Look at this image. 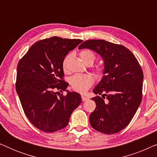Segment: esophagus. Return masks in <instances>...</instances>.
Returning <instances> with one entry per match:
<instances>
[{
	"label": "esophagus",
	"instance_id": "esophagus-1",
	"mask_svg": "<svg viewBox=\"0 0 157 157\" xmlns=\"http://www.w3.org/2000/svg\"><path fill=\"white\" fill-rule=\"evenodd\" d=\"M81 98H82L83 101H85L89 100V97H87V96H84V95L81 96Z\"/></svg>",
	"mask_w": 157,
	"mask_h": 157
}]
</instances>
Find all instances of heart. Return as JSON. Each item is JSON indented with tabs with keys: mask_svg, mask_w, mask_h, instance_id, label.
I'll return each mask as SVG.
<instances>
[{
	"mask_svg": "<svg viewBox=\"0 0 157 157\" xmlns=\"http://www.w3.org/2000/svg\"><path fill=\"white\" fill-rule=\"evenodd\" d=\"M68 57L69 56L66 57L63 62L64 68L66 66ZM80 57L85 63L90 61L94 62L95 59V55L90 50H83L81 51L80 53ZM94 82V78L89 74H76L72 76L71 79V84L73 89L77 91L81 92V93L86 91L89 89V87L93 84Z\"/></svg>",
	"mask_w": 157,
	"mask_h": 157,
	"instance_id": "heart-1",
	"label": "heart"
}]
</instances>
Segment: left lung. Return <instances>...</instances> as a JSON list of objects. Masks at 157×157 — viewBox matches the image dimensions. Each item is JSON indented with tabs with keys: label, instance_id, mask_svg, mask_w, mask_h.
<instances>
[{
	"label": "left lung",
	"instance_id": "left-lung-1",
	"mask_svg": "<svg viewBox=\"0 0 157 157\" xmlns=\"http://www.w3.org/2000/svg\"><path fill=\"white\" fill-rule=\"evenodd\" d=\"M98 53L104 61L103 76L93 92L96 109L89 116L92 127L112 134L124 129L141 102L144 74L135 56L121 45L104 40H88L78 49ZM104 98H106L105 101Z\"/></svg>",
	"mask_w": 157,
	"mask_h": 157
}]
</instances>
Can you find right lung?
<instances>
[{
	"instance_id": "right-lung-1",
	"label": "right lung",
	"mask_w": 157,
	"mask_h": 157,
	"mask_svg": "<svg viewBox=\"0 0 157 157\" xmlns=\"http://www.w3.org/2000/svg\"><path fill=\"white\" fill-rule=\"evenodd\" d=\"M81 42L57 36L46 38L32 45L18 62L17 94L28 119L40 131L54 132L65 128L81 103L80 94L66 90L68 83L62 80L64 58ZM56 89L67 94L58 97Z\"/></svg>"
}]
</instances>
